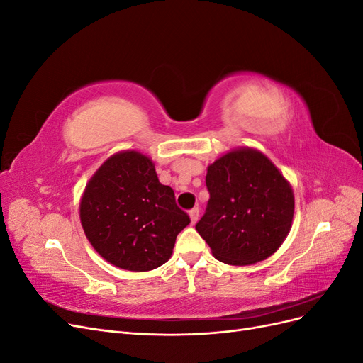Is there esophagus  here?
I'll use <instances>...</instances> for the list:
<instances>
[{
	"instance_id": "esophagus-1",
	"label": "esophagus",
	"mask_w": 363,
	"mask_h": 363,
	"mask_svg": "<svg viewBox=\"0 0 363 363\" xmlns=\"http://www.w3.org/2000/svg\"><path fill=\"white\" fill-rule=\"evenodd\" d=\"M189 216H191V223L195 224L196 221H199V218H200V208H199V207L191 208V211H189Z\"/></svg>"
}]
</instances>
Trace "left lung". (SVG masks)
I'll return each instance as SVG.
<instances>
[{
	"label": "left lung",
	"mask_w": 363,
	"mask_h": 363,
	"mask_svg": "<svg viewBox=\"0 0 363 363\" xmlns=\"http://www.w3.org/2000/svg\"><path fill=\"white\" fill-rule=\"evenodd\" d=\"M206 186L211 199L195 228L215 259L244 267L280 248L292 227L294 192L263 152L228 151L208 164Z\"/></svg>",
	"instance_id": "obj_1"
}]
</instances>
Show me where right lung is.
Masks as SVG:
<instances>
[{"label": "right lung", "mask_w": 363, "mask_h": 363, "mask_svg": "<svg viewBox=\"0 0 363 363\" xmlns=\"http://www.w3.org/2000/svg\"><path fill=\"white\" fill-rule=\"evenodd\" d=\"M80 221L98 255L127 271L168 262L175 238L191 223L174 191L159 182L152 160L138 151L108 157L86 184Z\"/></svg>", "instance_id": "1"}]
</instances>
